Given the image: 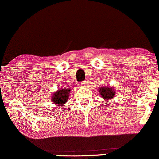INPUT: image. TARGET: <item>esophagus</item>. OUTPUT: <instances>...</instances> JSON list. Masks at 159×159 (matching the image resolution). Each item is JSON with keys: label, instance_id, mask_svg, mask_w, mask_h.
I'll use <instances>...</instances> for the list:
<instances>
[{"label": "esophagus", "instance_id": "esophagus-1", "mask_svg": "<svg viewBox=\"0 0 159 159\" xmlns=\"http://www.w3.org/2000/svg\"><path fill=\"white\" fill-rule=\"evenodd\" d=\"M88 81H84V82H81V84H80V86L81 87V88H85V87H87L88 86Z\"/></svg>", "mask_w": 159, "mask_h": 159}]
</instances>
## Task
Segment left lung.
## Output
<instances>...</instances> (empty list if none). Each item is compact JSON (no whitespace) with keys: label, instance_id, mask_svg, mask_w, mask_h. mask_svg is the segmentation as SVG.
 I'll return each mask as SVG.
<instances>
[{"label":"left lung","instance_id":"8db88e82","mask_svg":"<svg viewBox=\"0 0 159 159\" xmlns=\"http://www.w3.org/2000/svg\"><path fill=\"white\" fill-rule=\"evenodd\" d=\"M99 94L101 96L102 99L106 102H109L110 99H112L115 97L116 93V90L114 88L109 85H106V86H102L101 88H98Z\"/></svg>","mask_w":159,"mask_h":159}]
</instances>
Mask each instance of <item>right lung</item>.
<instances>
[{
  "label": "right lung",
  "instance_id": "1",
  "mask_svg": "<svg viewBox=\"0 0 159 159\" xmlns=\"http://www.w3.org/2000/svg\"><path fill=\"white\" fill-rule=\"evenodd\" d=\"M71 91V88H69L58 89L57 91H54L51 96L52 102L57 106H64L69 100V96Z\"/></svg>",
  "mask_w": 159,
  "mask_h": 159
}]
</instances>
